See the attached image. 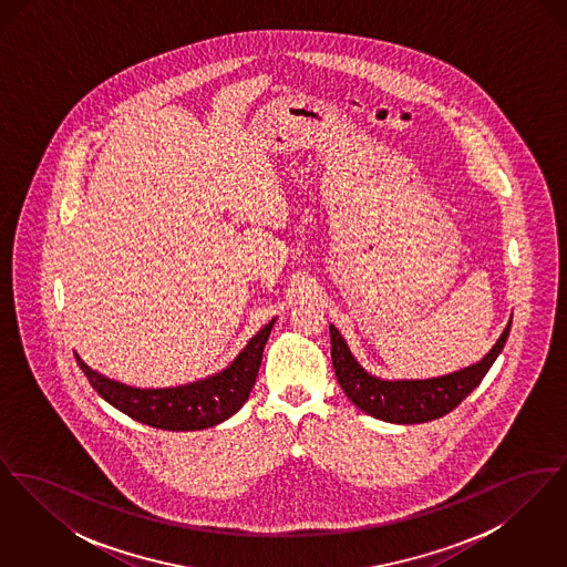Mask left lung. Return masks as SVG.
<instances>
[{"label": "left lung", "instance_id": "left-lung-1", "mask_svg": "<svg viewBox=\"0 0 567 567\" xmlns=\"http://www.w3.org/2000/svg\"><path fill=\"white\" fill-rule=\"evenodd\" d=\"M508 333L511 323L481 363L458 370L455 374L432 380H380L370 377L354 361L340 331L333 324H329L331 361L336 378L344 389L347 398L370 416L400 425L427 423L455 410L486 377L488 368L504 349Z\"/></svg>", "mask_w": 567, "mask_h": 567}]
</instances>
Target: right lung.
Returning a JSON list of instances; mask_svg holds the SVG:
<instances>
[{"label": "right lung", "instance_id": "right-lung-1", "mask_svg": "<svg viewBox=\"0 0 567 567\" xmlns=\"http://www.w3.org/2000/svg\"><path fill=\"white\" fill-rule=\"evenodd\" d=\"M271 324L274 321L246 344V349L227 370L176 389H134L93 372L89 365H84L79 354L76 361L91 386L109 404L125 412L137 423L167 432L206 430L236 414L248 400L261 365L266 342L270 338Z\"/></svg>", "mask_w": 567, "mask_h": 567}]
</instances>
